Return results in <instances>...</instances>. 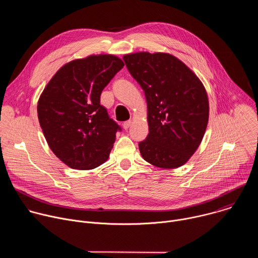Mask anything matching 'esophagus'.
<instances>
[{"mask_svg":"<svg viewBox=\"0 0 258 258\" xmlns=\"http://www.w3.org/2000/svg\"><path fill=\"white\" fill-rule=\"evenodd\" d=\"M122 125H123V128H124V130H127V128L132 125V121H131V120H127V121H125Z\"/></svg>","mask_w":258,"mask_h":258,"instance_id":"34e87169","label":"esophagus"}]
</instances>
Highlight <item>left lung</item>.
I'll return each mask as SVG.
<instances>
[{
    "label": "left lung",
    "instance_id": "8db88e82",
    "mask_svg": "<svg viewBox=\"0 0 258 258\" xmlns=\"http://www.w3.org/2000/svg\"><path fill=\"white\" fill-rule=\"evenodd\" d=\"M123 60L147 102L149 134L139 144L142 157L164 169L187 163L202 142L209 118L202 82L169 53L136 52L123 55Z\"/></svg>",
    "mask_w": 258,
    "mask_h": 258
}]
</instances>
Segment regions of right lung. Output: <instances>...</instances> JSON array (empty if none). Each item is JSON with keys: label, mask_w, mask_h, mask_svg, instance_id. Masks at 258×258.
<instances>
[{"label": "right lung", "mask_w": 258, "mask_h": 258, "mask_svg": "<svg viewBox=\"0 0 258 258\" xmlns=\"http://www.w3.org/2000/svg\"><path fill=\"white\" fill-rule=\"evenodd\" d=\"M124 66L112 54L64 64L38 101V117L53 153L73 169H94L109 158L120 127L100 104L104 88Z\"/></svg>", "instance_id": "add662e5"}]
</instances>
